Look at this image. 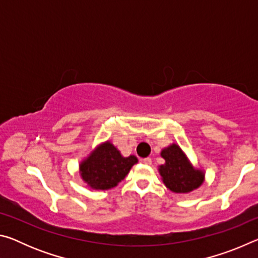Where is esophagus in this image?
Wrapping results in <instances>:
<instances>
[{"instance_id":"obj_1","label":"esophagus","mask_w":258,"mask_h":258,"mask_svg":"<svg viewBox=\"0 0 258 258\" xmlns=\"http://www.w3.org/2000/svg\"><path fill=\"white\" fill-rule=\"evenodd\" d=\"M141 161L146 165H151L152 164V160H151V158H149V157H148V158H142Z\"/></svg>"}]
</instances>
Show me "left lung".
<instances>
[{
	"instance_id": "left-lung-1",
	"label": "left lung",
	"mask_w": 258,
	"mask_h": 258,
	"mask_svg": "<svg viewBox=\"0 0 258 258\" xmlns=\"http://www.w3.org/2000/svg\"><path fill=\"white\" fill-rule=\"evenodd\" d=\"M160 156L165 159V164L159 166L158 171L164 184L172 192L189 194L204 183L205 172L191 164L185 152L176 143L164 148Z\"/></svg>"
}]
</instances>
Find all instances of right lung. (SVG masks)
Masks as SVG:
<instances>
[{
    "label": "right lung",
    "mask_w": 258,
    "mask_h": 258,
    "mask_svg": "<svg viewBox=\"0 0 258 258\" xmlns=\"http://www.w3.org/2000/svg\"><path fill=\"white\" fill-rule=\"evenodd\" d=\"M138 158L124 157L110 141L99 145L80 164V174L91 189L109 190L127 175Z\"/></svg>",
    "instance_id": "add662e5"
}]
</instances>
